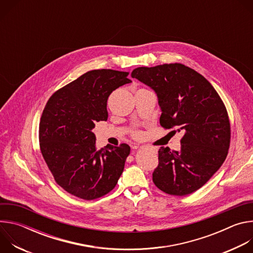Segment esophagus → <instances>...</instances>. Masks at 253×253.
I'll return each instance as SVG.
<instances>
[{
    "mask_svg": "<svg viewBox=\"0 0 253 253\" xmlns=\"http://www.w3.org/2000/svg\"><path fill=\"white\" fill-rule=\"evenodd\" d=\"M143 147H144V146H142V147H141V146H138V145H134V146H132V148H133V149H138V148H143Z\"/></svg>",
    "mask_w": 253,
    "mask_h": 253,
    "instance_id": "obj_1",
    "label": "esophagus"
}]
</instances>
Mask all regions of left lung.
<instances>
[{"label":"left lung","mask_w":253,"mask_h":253,"mask_svg":"<svg viewBox=\"0 0 253 253\" xmlns=\"http://www.w3.org/2000/svg\"><path fill=\"white\" fill-rule=\"evenodd\" d=\"M131 76L157 94L160 125L183 133L179 151L159 149L154 184L170 195L191 194L220 168L228 153L230 123L221 98L202 75L183 64L139 67Z\"/></svg>","instance_id":"1"}]
</instances>
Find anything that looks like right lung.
I'll return each mask as SVG.
<instances>
[{
	"instance_id": "1",
	"label": "right lung",
	"mask_w": 253,
	"mask_h": 253,
	"mask_svg": "<svg viewBox=\"0 0 253 253\" xmlns=\"http://www.w3.org/2000/svg\"><path fill=\"white\" fill-rule=\"evenodd\" d=\"M128 72L92 70L55 92L39 126L40 149L55 181L70 194L93 200L116 186L130 154L127 144L96 149L95 122L108 118L110 94L131 82Z\"/></svg>"
}]
</instances>
